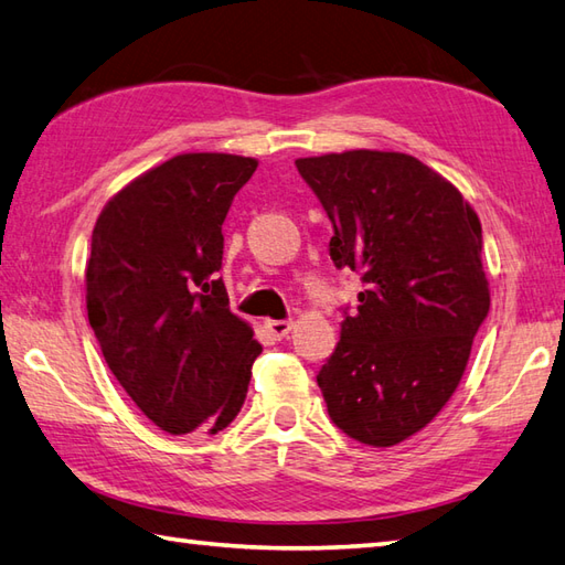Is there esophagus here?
Returning <instances> with one entry per match:
<instances>
[{
  "mask_svg": "<svg viewBox=\"0 0 565 565\" xmlns=\"http://www.w3.org/2000/svg\"><path fill=\"white\" fill-rule=\"evenodd\" d=\"M264 328L269 330L274 340H284V338H289L294 322L291 320H264Z\"/></svg>",
  "mask_w": 565,
  "mask_h": 565,
  "instance_id": "1",
  "label": "esophagus"
}]
</instances>
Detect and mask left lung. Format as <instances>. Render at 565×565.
<instances>
[{
    "mask_svg": "<svg viewBox=\"0 0 565 565\" xmlns=\"http://www.w3.org/2000/svg\"><path fill=\"white\" fill-rule=\"evenodd\" d=\"M296 167L332 221L334 267L364 281L318 386L344 435L393 447L449 403L488 316L481 221L413 154L347 150Z\"/></svg>",
    "mask_w": 565,
    "mask_h": 565,
    "instance_id": "obj_1",
    "label": "left lung"
}]
</instances>
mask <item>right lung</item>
Instances as JSON below:
<instances>
[{"instance_id":"1","label":"right lung","mask_w":565,"mask_h":565,"mask_svg":"<svg viewBox=\"0 0 565 565\" xmlns=\"http://www.w3.org/2000/svg\"><path fill=\"white\" fill-rule=\"evenodd\" d=\"M257 160L184 152L102 209L84 271L87 316L124 391L170 435L227 427L262 347L231 313L223 221Z\"/></svg>"}]
</instances>
